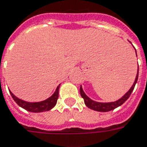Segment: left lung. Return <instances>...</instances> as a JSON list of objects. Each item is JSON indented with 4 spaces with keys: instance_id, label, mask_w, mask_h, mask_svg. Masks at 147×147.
Wrapping results in <instances>:
<instances>
[{
    "instance_id": "1",
    "label": "left lung",
    "mask_w": 147,
    "mask_h": 147,
    "mask_svg": "<svg viewBox=\"0 0 147 147\" xmlns=\"http://www.w3.org/2000/svg\"><path fill=\"white\" fill-rule=\"evenodd\" d=\"M138 74L136 76V79H135V81L134 83L133 86L131 87V88L123 96L121 99H119L118 100L114 101V102H109V103H100V102H96L94 100H92L90 98H88L87 96L85 93L84 92V91L82 89V88L80 87V95L84 100V103L88 107L91 109H93L95 111H99V112H109L111 111L113 109H114L116 108H117L120 105H121L129 97V96L131 94V92L134 90L135 84H136L137 81H138Z\"/></svg>"
}]
</instances>
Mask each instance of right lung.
Returning a JSON list of instances; mask_svg holds the SVG:
<instances>
[{
  "mask_svg": "<svg viewBox=\"0 0 147 147\" xmlns=\"http://www.w3.org/2000/svg\"><path fill=\"white\" fill-rule=\"evenodd\" d=\"M10 94L13 99L14 100L15 102L17 103L19 106L25 109L26 110L33 112V113H41V112L48 111L56 105L57 100L59 97V87L57 88L55 93L51 97H49L46 100L41 101V102H26V101H24L22 100H20L18 97H16L11 92Z\"/></svg>",
  "mask_w": 147,
  "mask_h": 147,
  "instance_id": "add662e5",
  "label": "right lung"
}]
</instances>
